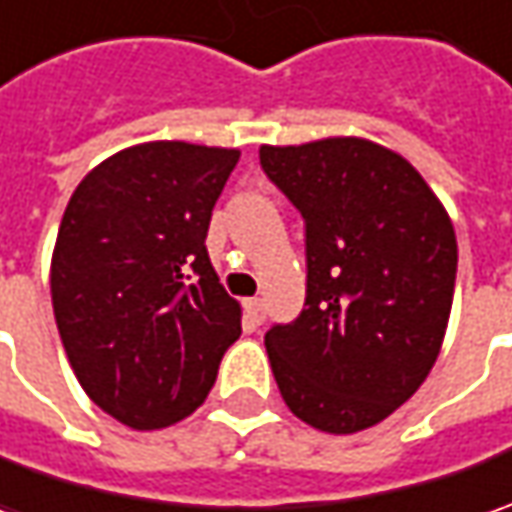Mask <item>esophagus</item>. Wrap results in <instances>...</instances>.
Returning a JSON list of instances; mask_svg holds the SVG:
<instances>
[{"mask_svg": "<svg viewBox=\"0 0 512 512\" xmlns=\"http://www.w3.org/2000/svg\"><path fill=\"white\" fill-rule=\"evenodd\" d=\"M245 313L253 325H262L265 322V302L262 299H245Z\"/></svg>", "mask_w": 512, "mask_h": 512, "instance_id": "esophagus-1", "label": "esophagus"}]
</instances>
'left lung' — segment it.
<instances>
[{
  "mask_svg": "<svg viewBox=\"0 0 512 512\" xmlns=\"http://www.w3.org/2000/svg\"><path fill=\"white\" fill-rule=\"evenodd\" d=\"M259 162L305 219V310L265 333L279 393L316 430H367L422 387L442 350L453 222L419 170L370 139L262 145Z\"/></svg>",
  "mask_w": 512,
  "mask_h": 512,
  "instance_id": "8db88e82",
  "label": "left lung"
}]
</instances>
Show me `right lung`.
Returning <instances> with one entry per match:
<instances>
[{
  "mask_svg": "<svg viewBox=\"0 0 512 512\" xmlns=\"http://www.w3.org/2000/svg\"><path fill=\"white\" fill-rule=\"evenodd\" d=\"M236 148L145 142L73 190L50 262L53 316L93 402L133 430L182 422L242 336V307L207 256Z\"/></svg>",
  "mask_w": 512,
  "mask_h": 512,
  "instance_id": "obj_1",
  "label": "right lung"
}]
</instances>
